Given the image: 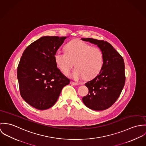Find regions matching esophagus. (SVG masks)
<instances>
[{"mask_svg":"<svg viewBox=\"0 0 146 146\" xmlns=\"http://www.w3.org/2000/svg\"><path fill=\"white\" fill-rule=\"evenodd\" d=\"M70 84H71L72 85H73V86H78V84L77 83L74 82H73V81H71V82H70Z\"/></svg>","mask_w":146,"mask_h":146,"instance_id":"obj_1","label":"esophagus"}]
</instances>
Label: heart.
I'll return each mask as SVG.
<instances>
[{"mask_svg": "<svg viewBox=\"0 0 146 146\" xmlns=\"http://www.w3.org/2000/svg\"><path fill=\"white\" fill-rule=\"evenodd\" d=\"M65 52L57 51L54 55L55 62L59 69L65 75L76 67L71 74L76 80L83 78L88 80L97 76L104 64V55L101 49L78 40L68 42Z\"/></svg>", "mask_w": 146, "mask_h": 146, "instance_id": "b5f03b06", "label": "heart"}]
</instances>
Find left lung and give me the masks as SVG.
Here are the masks:
<instances>
[{
	"mask_svg": "<svg viewBox=\"0 0 146 146\" xmlns=\"http://www.w3.org/2000/svg\"><path fill=\"white\" fill-rule=\"evenodd\" d=\"M101 49L104 55L102 68L97 76L85 85L88 94L82 98L88 108L101 111L111 107L119 98L125 81L124 59L120 54L107 41L92 38H81Z\"/></svg>",
	"mask_w": 146,
	"mask_h": 146,
	"instance_id": "1",
	"label": "left lung"
}]
</instances>
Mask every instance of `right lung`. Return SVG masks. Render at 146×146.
Instances as JSON below:
<instances>
[{
    "label": "right lung",
    "instance_id": "add662e5",
    "mask_svg": "<svg viewBox=\"0 0 146 146\" xmlns=\"http://www.w3.org/2000/svg\"><path fill=\"white\" fill-rule=\"evenodd\" d=\"M67 37L43 36L25 50L17 68L20 94L33 108L46 110L57 101L70 80L57 68L55 53Z\"/></svg>",
    "mask_w": 146,
    "mask_h": 146
}]
</instances>
